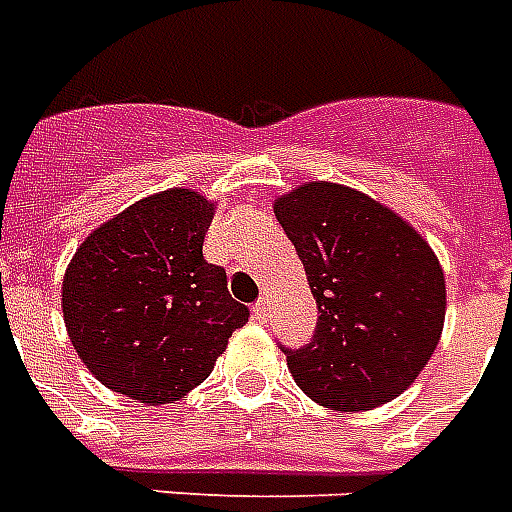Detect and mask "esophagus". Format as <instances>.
I'll use <instances>...</instances> for the list:
<instances>
[{
	"mask_svg": "<svg viewBox=\"0 0 512 512\" xmlns=\"http://www.w3.org/2000/svg\"><path fill=\"white\" fill-rule=\"evenodd\" d=\"M252 311H255L257 319H265V313H268V300H265V297H260V300L252 305Z\"/></svg>",
	"mask_w": 512,
	"mask_h": 512,
	"instance_id": "esophagus-1",
	"label": "esophagus"
}]
</instances>
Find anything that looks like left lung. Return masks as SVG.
<instances>
[{
  "instance_id": "obj_1",
  "label": "left lung",
  "mask_w": 512,
  "mask_h": 512,
  "mask_svg": "<svg viewBox=\"0 0 512 512\" xmlns=\"http://www.w3.org/2000/svg\"><path fill=\"white\" fill-rule=\"evenodd\" d=\"M273 212L319 305L311 340L281 348L300 390L337 412L404 393L444 329V271L428 241L396 212L337 183L300 185Z\"/></svg>"
}]
</instances>
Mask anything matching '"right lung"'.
<instances>
[{"instance_id":"1","label":"right lung","mask_w":512,"mask_h":512,"mask_svg":"<svg viewBox=\"0 0 512 512\" xmlns=\"http://www.w3.org/2000/svg\"><path fill=\"white\" fill-rule=\"evenodd\" d=\"M215 207L156 193L92 231L63 279V321L84 366L140 404H172L209 377L249 308L204 260Z\"/></svg>"}]
</instances>
